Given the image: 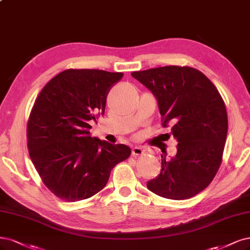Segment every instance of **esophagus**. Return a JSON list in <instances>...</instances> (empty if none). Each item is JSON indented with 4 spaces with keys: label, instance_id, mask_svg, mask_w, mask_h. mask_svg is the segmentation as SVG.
Returning a JSON list of instances; mask_svg holds the SVG:
<instances>
[{
    "label": "esophagus",
    "instance_id": "obj_1",
    "mask_svg": "<svg viewBox=\"0 0 250 250\" xmlns=\"http://www.w3.org/2000/svg\"><path fill=\"white\" fill-rule=\"evenodd\" d=\"M144 153H146L145 148L140 147V146H135V147L132 148V155H133V156H140V155H143Z\"/></svg>",
    "mask_w": 250,
    "mask_h": 250
}]
</instances>
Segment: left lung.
I'll return each instance as SVG.
<instances>
[{"mask_svg":"<svg viewBox=\"0 0 250 250\" xmlns=\"http://www.w3.org/2000/svg\"><path fill=\"white\" fill-rule=\"evenodd\" d=\"M131 75L157 99L162 126L171 124L170 135L178 143L175 156L167 159L162 152L160 174L147 187L166 199H190L220 167L228 134L225 102L208 77L191 67H158Z\"/></svg>","mask_w":250,"mask_h":250,"instance_id":"obj_1","label":"left lung"}]
</instances>
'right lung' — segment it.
Segmentation results:
<instances>
[{
    "label": "right lung",
    "mask_w": 250,
    "mask_h": 250,
    "mask_svg": "<svg viewBox=\"0 0 250 250\" xmlns=\"http://www.w3.org/2000/svg\"><path fill=\"white\" fill-rule=\"evenodd\" d=\"M121 72L67 69L51 79L34 103L28 149L42 182L66 202L89 199L106 185L110 170L131 154L90 133L91 120L104 114L106 96Z\"/></svg>",
    "instance_id": "obj_1"
}]
</instances>
